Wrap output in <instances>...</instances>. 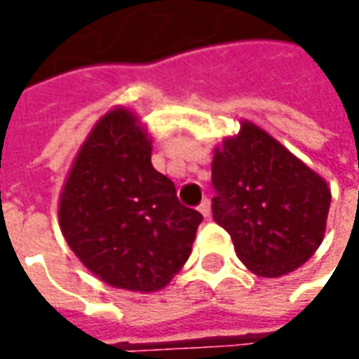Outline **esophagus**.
<instances>
[{
	"mask_svg": "<svg viewBox=\"0 0 359 359\" xmlns=\"http://www.w3.org/2000/svg\"><path fill=\"white\" fill-rule=\"evenodd\" d=\"M198 210H200V214L203 215V217H210V214H212V203H210V200H203L198 205Z\"/></svg>",
	"mask_w": 359,
	"mask_h": 359,
	"instance_id": "1",
	"label": "esophagus"
}]
</instances>
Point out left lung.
Listing matches in <instances>:
<instances>
[{
	"label": "left lung",
	"mask_w": 359,
	"mask_h": 359,
	"mask_svg": "<svg viewBox=\"0 0 359 359\" xmlns=\"http://www.w3.org/2000/svg\"><path fill=\"white\" fill-rule=\"evenodd\" d=\"M212 214L236 255L262 278L299 268L324 240L332 194L324 180L254 123L212 161Z\"/></svg>",
	"instance_id": "obj_1"
}]
</instances>
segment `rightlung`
<instances>
[{
	"instance_id": "obj_1",
	"label": "right lung",
	"mask_w": 359,
	"mask_h": 359,
	"mask_svg": "<svg viewBox=\"0 0 359 359\" xmlns=\"http://www.w3.org/2000/svg\"><path fill=\"white\" fill-rule=\"evenodd\" d=\"M201 219L151 165V145L133 114H105L60 201L63 236L83 266L114 287L154 292L187 262Z\"/></svg>"
}]
</instances>
